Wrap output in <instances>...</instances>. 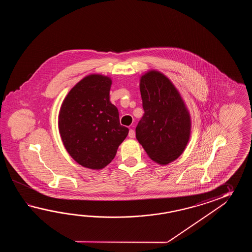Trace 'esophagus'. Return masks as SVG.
Here are the masks:
<instances>
[{
    "mask_svg": "<svg viewBox=\"0 0 252 252\" xmlns=\"http://www.w3.org/2000/svg\"><path fill=\"white\" fill-rule=\"evenodd\" d=\"M128 137H129L130 139H134V138H135V131H134L133 129H129V131H128Z\"/></svg>",
    "mask_w": 252,
    "mask_h": 252,
    "instance_id": "34e87169",
    "label": "esophagus"
}]
</instances>
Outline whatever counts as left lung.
Returning <instances> with one entry per match:
<instances>
[{
    "label": "left lung",
    "mask_w": 252,
    "mask_h": 252,
    "mask_svg": "<svg viewBox=\"0 0 252 252\" xmlns=\"http://www.w3.org/2000/svg\"><path fill=\"white\" fill-rule=\"evenodd\" d=\"M139 89L144 114L136 127V138L152 160L166 165L187 147L190 115L176 87L159 72L142 75Z\"/></svg>",
    "instance_id": "1"
}]
</instances>
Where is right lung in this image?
Instances as JSON below:
<instances>
[{
    "label": "right lung",
    "mask_w": 252,
    "mask_h": 252,
    "mask_svg": "<svg viewBox=\"0 0 252 252\" xmlns=\"http://www.w3.org/2000/svg\"><path fill=\"white\" fill-rule=\"evenodd\" d=\"M112 80L91 75L64 98L59 117L65 150L81 166L102 169L113 160L128 128L120 124L118 109L110 102Z\"/></svg>",
    "instance_id": "right-lung-1"
}]
</instances>
